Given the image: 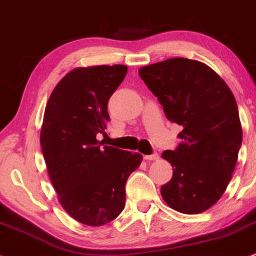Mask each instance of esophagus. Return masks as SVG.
Returning a JSON list of instances; mask_svg holds the SVG:
<instances>
[{
  "label": "esophagus",
  "mask_w": 256,
  "mask_h": 256,
  "mask_svg": "<svg viewBox=\"0 0 256 256\" xmlns=\"http://www.w3.org/2000/svg\"><path fill=\"white\" fill-rule=\"evenodd\" d=\"M159 158V154L157 152L152 153V154H148V156H145V159L146 160H157Z\"/></svg>",
  "instance_id": "1"
}]
</instances>
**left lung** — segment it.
Returning <instances> with one entry per match:
<instances>
[{
	"label": "left lung",
	"mask_w": 256,
	"mask_h": 256,
	"mask_svg": "<svg viewBox=\"0 0 256 256\" xmlns=\"http://www.w3.org/2000/svg\"><path fill=\"white\" fill-rule=\"evenodd\" d=\"M170 122L181 126V144L162 157L172 178L160 193L171 208L195 214L214 205L231 181L242 128L238 108L224 80L194 60L170 58L139 69Z\"/></svg>",
	"instance_id": "obj_1"
}]
</instances>
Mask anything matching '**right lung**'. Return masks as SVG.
<instances>
[{
    "instance_id": "1",
    "label": "right lung",
    "mask_w": 256,
    "mask_h": 256,
    "mask_svg": "<svg viewBox=\"0 0 256 256\" xmlns=\"http://www.w3.org/2000/svg\"><path fill=\"white\" fill-rule=\"evenodd\" d=\"M127 66H96L69 72L45 108L40 145L58 200L70 217L90 226L114 220L126 205V182L142 160L97 140L106 129L108 102Z\"/></svg>"
}]
</instances>
